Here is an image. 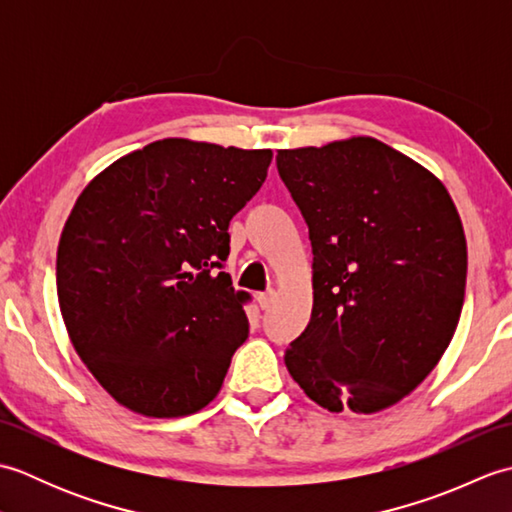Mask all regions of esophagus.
<instances>
[{
    "instance_id": "obj_1",
    "label": "esophagus",
    "mask_w": 512,
    "mask_h": 512,
    "mask_svg": "<svg viewBox=\"0 0 512 512\" xmlns=\"http://www.w3.org/2000/svg\"><path fill=\"white\" fill-rule=\"evenodd\" d=\"M257 301H259V308L268 310L270 303L275 301V292H273V290H270V292H262V295H257Z\"/></svg>"
}]
</instances>
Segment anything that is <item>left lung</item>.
Instances as JSON below:
<instances>
[{
  "label": "left lung",
  "instance_id": "left-lung-1",
  "mask_svg": "<svg viewBox=\"0 0 512 512\" xmlns=\"http://www.w3.org/2000/svg\"><path fill=\"white\" fill-rule=\"evenodd\" d=\"M312 242V317L286 367L328 411L409 396L458 328L466 237L447 187L372 136L277 151Z\"/></svg>",
  "mask_w": 512,
  "mask_h": 512
}]
</instances>
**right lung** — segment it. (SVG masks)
Segmentation results:
<instances>
[{
  "instance_id": "obj_1",
  "label": "right lung",
  "mask_w": 512,
  "mask_h": 512,
  "mask_svg": "<svg viewBox=\"0 0 512 512\" xmlns=\"http://www.w3.org/2000/svg\"><path fill=\"white\" fill-rule=\"evenodd\" d=\"M270 160V149L165 138L79 195L57 250L59 308L76 354L118 405L180 418L220 394L248 336L250 295L213 268Z\"/></svg>"
}]
</instances>
